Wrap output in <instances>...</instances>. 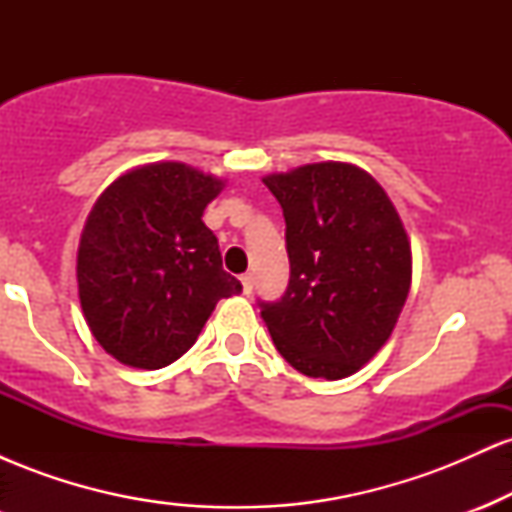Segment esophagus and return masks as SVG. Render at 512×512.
<instances>
[{
    "label": "esophagus",
    "instance_id": "34e87169",
    "mask_svg": "<svg viewBox=\"0 0 512 512\" xmlns=\"http://www.w3.org/2000/svg\"><path fill=\"white\" fill-rule=\"evenodd\" d=\"M240 281H243V291L250 296L252 286H255V276H252V274H243V276H240Z\"/></svg>",
    "mask_w": 512,
    "mask_h": 512
}]
</instances>
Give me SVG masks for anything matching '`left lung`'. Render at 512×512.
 <instances>
[{
    "label": "left lung",
    "instance_id": "left-lung-1",
    "mask_svg": "<svg viewBox=\"0 0 512 512\" xmlns=\"http://www.w3.org/2000/svg\"><path fill=\"white\" fill-rule=\"evenodd\" d=\"M284 209L291 279L262 303L276 351L298 373L342 380L383 349L411 286V245L373 175L325 161L262 178Z\"/></svg>",
    "mask_w": 512,
    "mask_h": 512
}]
</instances>
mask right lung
<instances>
[{"label": "right lung", "instance_id": "add662e5", "mask_svg": "<svg viewBox=\"0 0 512 512\" xmlns=\"http://www.w3.org/2000/svg\"><path fill=\"white\" fill-rule=\"evenodd\" d=\"M223 185L185 163H146L110 182L88 211L76 252L81 310L125 366L178 361L216 303L243 291L202 221Z\"/></svg>", "mask_w": 512, "mask_h": 512}]
</instances>
